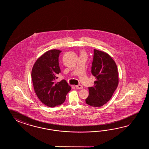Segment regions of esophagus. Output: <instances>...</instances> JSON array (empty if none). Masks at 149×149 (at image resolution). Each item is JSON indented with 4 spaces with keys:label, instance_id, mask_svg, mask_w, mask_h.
<instances>
[{
    "label": "esophagus",
    "instance_id": "esophagus-1",
    "mask_svg": "<svg viewBox=\"0 0 149 149\" xmlns=\"http://www.w3.org/2000/svg\"><path fill=\"white\" fill-rule=\"evenodd\" d=\"M76 88L77 89H81L83 88V87L81 85H79L75 86Z\"/></svg>",
    "mask_w": 149,
    "mask_h": 149
}]
</instances>
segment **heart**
<instances>
[{
  "label": "heart",
  "instance_id": "heart-1",
  "mask_svg": "<svg viewBox=\"0 0 149 149\" xmlns=\"http://www.w3.org/2000/svg\"><path fill=\"white\" fill-rule=\"evenodd\" d=\"M81 54H85V53H84V52H82V53H81Z\"/></svg>",
  "mask_w": 149,
  "mask_h": 149
}]
</instances>
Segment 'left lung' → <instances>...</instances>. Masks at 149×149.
I'll return each instance as SVG.
<instances>
[{"label":"left lung","mask_w":149,"mask_h":149,"mask_svg":"<svg viewBox=\"0 0 149 149\" xmlns=\"http://www.w3.org/2000/svg\"><path fill=\"white\" fill-rule=\"evenodd\" d=\"M92 73L95 77L94 85L89 87L86 103L94 107H100L111 98L119 83L116 62L110 55L103 51L94 50Z\"/></svg>","instance_id":"8db88e82"}]
</instances>
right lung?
I'll return each mask as SVG.
<instances>
[{"label":"right lung","instance_id":"right-lung-1","mask_svg":"<svg viewBox=\"0 0 149 149\" xmlns=\"http://www.w3.org/2000/svg\"><path fill=\"white\" fill-rule=\"evenodd\" d=\"M61 51L52 49L45 52L35 62L31 72L35 93L40 101L49 107L63 103L71 87L65 80L56 81L61 72L58 57Z\"/></svg>","mask_w":149,"mask_h":149}]
</instances>
